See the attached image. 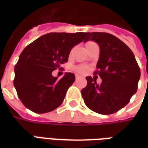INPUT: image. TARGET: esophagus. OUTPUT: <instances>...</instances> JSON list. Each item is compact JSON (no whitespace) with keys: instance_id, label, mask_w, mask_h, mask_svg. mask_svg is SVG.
<instances>
[{"instance_id":"esophagus-1","label":"esophagus","mask_w":148,"mask_h":148,"mask_svg":"<svg viewBox=\"0 0 148 148\" xmlns=\"http://www.w3.org/2000/svg\"><path fill=\"white\" fill-rule=\"evenodd\" d=\"M80 77L81 76L79 74H76V75H75V78H76V79H78V78H80Z\"/></svg>"}]
</instances>
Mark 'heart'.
Segmentation results:
<instances>
[{
    "label": "heart",
    "mask_w": 148,
    "mask_h": 148,
    "mask_svg": "<svg viewBox=\"0 0 148 148\" xmlns=\"http://www.w3.org/2000/svg\"><path fill=\"white\" fill-rule=\"evenodd\" d=\"M92 42H91V41L87 42L86 43V47L88 45H90V43H92ZM74 71H77V73H80V74H85V73H86L87 71H88V66H85V65H79V66H77L74 67Z\"/></svg>",
    "instance_id": "b5f03b06"
}]
</instances>
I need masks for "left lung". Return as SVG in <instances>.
<instances>
[{
    "label": "left lung",
    "mask_w": 148,
    "mask_h": 148,
    "mask_svg": "<svg viewBox=\"0 0 148 148\" xmlns=\"http://www.w3.org/2000/svg\"><path fill=\"white\" fill-rule=\"evenodd\" d=\"M93 40L99 45L97 71L101 78L86 77L87 86L82 90L85 104L92 111L109 115L121 110L137 91L140 70L134 54L124 42L106 32H88L85 42Z\"/></svg>",
    "instance_id": "left-lung-1"
}]
</instances>
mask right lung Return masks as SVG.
Returning a JSON list of instances; mask_svg holds the SVG:
<instances>
[{
    "label": "right lung",
    "mask_w": 148,
    "mask_h": 148,
    "mask_svg": "<svg viewBox=\"0 0 148 148\" xmlns=\"http://www.w3.org/2000/svg\"><path fill=\"white\" fill-rule=\"evenodd\" d=\"M86 33L51 32L40 36L21 52L15 66L13 84L24 106L36 113L49 112L62 105L75 75L58 79L52 71L68 61L71 49L85 41Z\"/></svg>",
    "instance_id": "right-lung-1"
}]
</instances>
